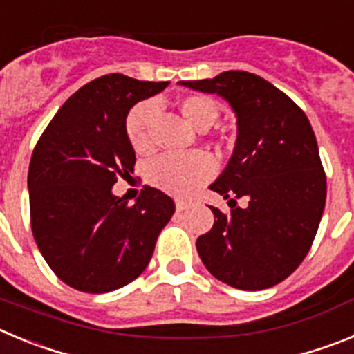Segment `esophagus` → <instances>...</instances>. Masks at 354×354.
Here are the masks:
<instances>
[{
    "mask_svg": "<svg viewBox=\"0 0 354 354\" xmlns=\"http://www.w3.org/2000/svg\"><path fill=\"white\" fill-rule=\"evenodd\" d=\"M187 202H184V200H175V207H177V211H184V209H187Z\"/></svg>",
    "mask_w": 354,
    "mask_h": 354,
    "instance_id": "obj_1",
    "label": "esophagus"
}]
</instances>
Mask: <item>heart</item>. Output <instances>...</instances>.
<instances>
[{"mask_svg": "<svg viewBox=\"0 0 354 354\" xmlns=\"http://www.w3.org/2000/svg\"><path fill=\"white\" fill-rule=\"evenodd\" d=\"M179 109L196 131H207L220 117V108L207 95H186L179 99ZM158 106L154 101H142L129 109L126 117V134L131 147L138 154L152 150L150 124L156 117ZM214 174V161L204 152L192 154H162L149 162L147 180L162 192L177 196H187L196 192Z\"/></svg>", "mask_w": 354, "mask_h": 354, "instance_id": "heart-1", "label": "heart"}]
</instances>
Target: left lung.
Here are the masks:
<instances>
[{
  "instance_id": "obj_1",
  "label": "left lung",
  "mask_w": 354,
  "mask_h": 354,
  "mask_svg": "<svg viewBox=\"0 0 354 354\" xmlns=\"http://www.w3.org/2000/svg\"><path fill=\"white\" fill-rule=\"evenodd\" d=\"M179 84L223 97L237 118L232 158L209 186L228 200L230 212L211 207L214 225L196 239L200 259L212 277L236 289L277 286L306 257L326 202L310 122L292 99L252 72ZM239 198L245 208L236 205Z\"/></svg>"
}]
</instances>
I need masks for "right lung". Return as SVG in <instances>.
<instances>
[{"label":"right lung","mask_w":354,"mask_h":354,"mask_svg":"<svg viewBox=\"0 0 354 354\" xmlns=\"http://www.w3.org/2000/svg\"><path fill=\"white\" fill-rule=\"evenodd\" d=\"M168 81L106 74L81 86L37 142L28 171L31 230L62 282L90 294L120 289L143 273L174 200L145 186L133 205L115 196L136 156L126 117Z\"/></svg>","instance_id":"1"}]
</instances>
